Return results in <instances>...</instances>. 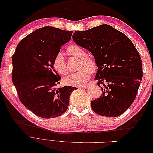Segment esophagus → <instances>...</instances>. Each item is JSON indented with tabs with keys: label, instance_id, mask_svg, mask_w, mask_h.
Listing matches in <instances>:
<instances>
[{
	"label": "esophagus",
	"instance_id": "esophagus-1",
	"mask_svg": "<svg viewBox=\"0 0 153 153\" xmlns=\"http://www.w3.org/2000/svg\"><path fill=\"white\" fill-rule=\"evenodd\" d=\"M94 84H96V82H94V81H92V82H91L88 83L87 84H85V85H82V88H87L88 87H89V86L92 85H94Z\"/></svg>",
	"mask_w": 153,
	"mask_h": 153
}]
</instances>
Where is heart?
<instances>
[{"label":"heart","mask_w":153,"mask_h":153,"mask_svg":"<svg viewBox=\"0 0 153 153\" xmlns=\"http://www.w3.org/2000/svg\"><path fill=\"white\" fill-rule=\"evenodd\" d=\"M68 53L71 56L78 59L76 69L78 70L64 78L63 82L68 85L80 86L84 84L91 75V71L94 73L97 69V62L94 58L86 56L85 51L76 45H71L67 48ZM53 66L60 75H66L68 69L65 60L61 52L55 55Z\"/></svg>","instance_id":"heart-1"}]
</instances>
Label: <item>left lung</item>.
I'll return each instance as SVG.
<instances>
[{
	"instance_id": "left-lung-1",
	"label": "left lung",
	"mask_w": 153,
	"mask_h": 153,
	"mask_svg": "<svg viewBox=\"0 0 153 153\" xmlns=\"http://www.w3.org/2000/svg\"><path fill=\"white\" fill-rule=\"evenodd\" d=\"M73 39L94 55L98 67L94 79L102 94L91 101L105 117L123 114L135 100L143 76L142 59L128 36L109 25L75 31Z\"/></svg>"
}]
</instances>
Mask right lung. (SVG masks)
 <instances>
[{"label": "right lung", "mask_w": 153, "mask_h": 153, "mask_svg": "<svg viewBox=\"0 0 153 153\" xmlns=\"http://www.w3.org/2000/svg\"><path fill=\"white\" fill-rule=\"evenodd\" d=\"M73 31L52 27L37 29L22 39L13 55L12 80L22 103L45 119L62 115L76 87L57 88L60 76L53 66L61 46L71 39Z\"/></svg>", "instance_id": "right-lung-1"}]
</instances>
